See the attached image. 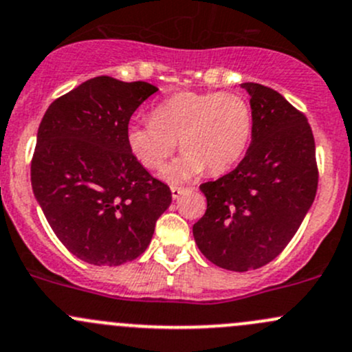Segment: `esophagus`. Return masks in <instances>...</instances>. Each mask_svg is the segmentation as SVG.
Here are the masks:
<instances>
[{
  "label": "esophagus",
  "instance_id": "34e87169",
  "mask_svg": "<svg viewBox=\"0 0 352 352\" xmlns=\"http://www.w3.org/2000/svg\"><path fill=\"white\" fill-rule=\"evenodd\" d=\"M188 191V188H181V186H171V197L173 200H177L181 195H184Z\"/></svg>",
  "mask_w": 352,
  "mask_h": 352
}]
</instances>
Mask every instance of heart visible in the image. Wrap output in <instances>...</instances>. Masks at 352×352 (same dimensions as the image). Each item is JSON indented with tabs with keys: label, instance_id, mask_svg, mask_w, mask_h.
<instances>
[{
	"label": "heart",
	"instance_id": "1",
	"mask_svg": "<svg viewBox=\"0 0 352 352\" xmlns=\"http://www.w3.org/2000/svg\"><path fill=\"white\" fill-rule=\"evenodd\" d=\"M254 115L249 101L239 93L183 91L161 101L151 120L126 126V146L147 169H159L177 140L183 155L166 166L162 177L181 183L201 175H222L234 168L249 149Z\"/></svg>",
	"mask_w": 352,
	"mask_h": 352
}]
</instances>
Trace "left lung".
Returning a JSON list of instances; mask_svg holds the SVG:
<instances>
[{
    "instance_id": "obj_1",
    "label": "left lung",
    "mask_w": 352,
    "mask_h": 352,
    "mask_svg": "<svg viewBox=\"0 0 352 352\" xmlns=\"http://www.w3.org/2000/svg\"><path fill=\"white\" fill-rule=\"evenodd\" d=\"M254 115L244 159L200 186L205 215L193 226L201 254L219 267L249 271L288 245L315 200V140L305 115L274 89L242 82Z\"/></svg>"
}]
</instances>
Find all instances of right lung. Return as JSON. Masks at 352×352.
I'll return each instance as SVG.
<instances>
[{
	"label": "right lung",
	"instance_id": "right-lung-1",
	"mask_svg": "<svg viewBox=\"0 0 352 352\" xmlns=\"http://www.w3.org/2000/svg\"><path fill=\"white\" fill-rule=\"evenodd\" d=\"M157 91L144 81L98 76L47 108L32 159V190L60 242L81 261L120 266L151 244L171 205L126 146L133 111Z\"/></svg>",
	"mask_w": 352,
	"mask_h": 352
}]
</instances>
